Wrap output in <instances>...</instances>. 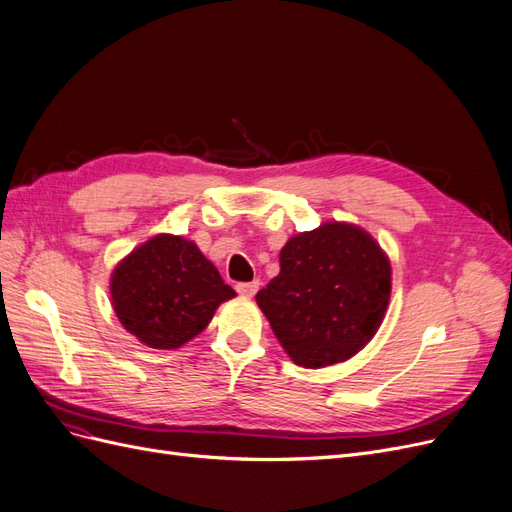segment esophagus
Masks as SVG:
<instances>
[{"mask_svg":"<svg viewBox=\"0 0 512 512\" xmlns=\"http://www.w3.org/2000/svg\"><path fill=\"white\" fill-rule=\"evenodd\" d=\"M258 286H260L258 280H254V282H241V284H237V292L241 294V297H254Z\"/></svg>","mask_w":512,"mask_h":512,"instance_id":"1","label":"esophagus"}]
</instances>
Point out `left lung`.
<instances>
[{
	"instance_id": "obj_1",
	"label": "left lung",
	"mask_w": 512,
	"mask_h": 512,
	"mask_svg": "<svg viewBox=\"0 0 512 512\" xmlns=\"http://www.w3.org/2000/svg\"><path fill=\"white\" fill-rule=\"evenodd\" d=\"M391 299V260L367 230L324 222L280 252V273L256 294L290 359L320 369L363 350Z\"/></svg>"
}]
</instances>
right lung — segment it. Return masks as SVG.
<instances>
[{
    "mask_svg": "<svg viewBox=\"0 0 512 512\" xmlns=\"http://www.w3.org/2000/svg\"><path fill=\"white\" fill-rule=\"evenodd\" d=\"M237 292L179 235H156L117 262L111 303L123 329L156 350H175L207 329L215 309Z\"/></svg>",
    "mask_w": 512,
    "mask_h": 512,
    "instance_id": "obj_1",
    "label": "right lung"
}]
</instances>
